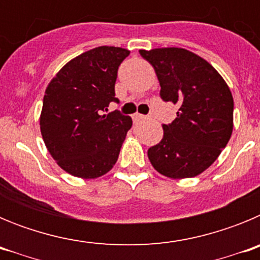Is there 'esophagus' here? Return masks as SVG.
Wrapping results in <instances>:
<instances>
[{"label": "esophagus", "mask_w": 260, "mask_h": 260, "mask_svg": "<svg viewBox=\"0 0 260 260\" xmlns=\"http://www.w3.org/2000/svg\"><path fill=\"white\" fill-rule=\"evenodd\" d=\"M148 117L143 116V114H139V113H135L133 116V119H134V122H139V121H143V119H147Z\"/></svg>", "instance_id": "obj_1"}]
</instances>
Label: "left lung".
<instances>
[{
    "instance_id": "8db88e82",
    "label": "left lung",
    "mask_w": 260,
    "mask_h": 260,
    "mask_svg": "<svg viewBox=\"0 0 260 260\" xmlns=\"http://www.w3.org/2000/svg\"><path fill=\"white\" fill-rule=\"evenodd\" d=\"M155 69L160 98L180 105L172 123L162 125L161 142L148 148L158 173L190 178L219 157L233 132V96L206 59L182 48L139 50Z\"/></svg>"
}]
</instances>
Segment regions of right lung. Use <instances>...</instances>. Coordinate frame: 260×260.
<instances>
[{
    "mask_svg": "<svg viewBox=\"0 0 260 260\" xmlns=\"http://www.w3.org/2000/svg\"><path fill=\"white\" fill-rule=\"evenodd\" d=\"M127 49L99 47L68 62L45 89L40 116L44 143L57 164L79 178H98L113 168L132 117L104 114Z\"/></svg>",
    "mask_w": 260,
    "mask_h": 260,
    "instance_id": "right-lung-1",
    "label": "right lung"
}]
</instances>
